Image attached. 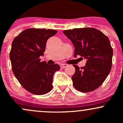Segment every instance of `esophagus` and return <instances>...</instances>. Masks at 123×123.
Instances as JSON below:
<instances>
[{
	"mask_svg": "<svg viewBox=\"0 0 123 123\" xmlns=\"http://www.w3.org/2000/svg\"><path fill=\"white\" fill-rule=\"evenodd\" d=\"M68 66L67 64H65V63H62V64L60 65V66L61 68H64Z\"/></svg>",
	"mask_w": 123,
	"mask_h": 123,
	"instance_id": "34e87169",
	"label": "esophagus"
}]
</instances>
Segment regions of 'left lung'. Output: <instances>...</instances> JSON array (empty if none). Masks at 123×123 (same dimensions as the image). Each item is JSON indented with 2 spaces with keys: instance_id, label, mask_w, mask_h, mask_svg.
<instances>
[{
  "instance_id": "1",
  "label": "left lung",
  "mask_w": 123,
  "mask_h": 123,
  "mask_svg": "<svg viewBox=\"0 0 123 123\" xmlns=\"http://www.w3.org/2000/svg\"><path fill=\"white\" fill-rule=\"evenodd\" d=\"M63 33L74 45V57L80 55L87 60L81 68L73 65L76 69L72 77L73 86L82 92L94 91L104 83L111 70L113 49L108 37L92 28H74Z\"/></svg>"
}]
</instances>
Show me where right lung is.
I'll list each match as a JSON object with an SVG mask.
<instances>
[{"mask_svg":"<svg viewBox=\"0 0 123 123\" xmlns=\"http://www.w3.org/2000/svg\"><path fill=\"white\" fill-rule=\"evenodd\" d=\"M54 29L30 28L21 32L12 42L10 59L17 79L28 91L43 95L53 88V76L60 69L58 64L40 62L46 42L56 34Z\"/></svg>","mask_w":123,"mask_h":123,"instance_id":"obj_1","label":"right lung"}]
</instances>
